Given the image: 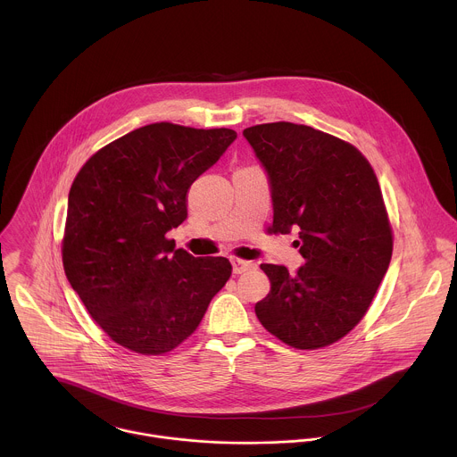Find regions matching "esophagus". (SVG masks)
<instances>
[{"label": "esophagus", "instance_id": "esophagus-1", "mask_svg": "<svg viewBox=\"0 0 457 457\" xmlns=\"http://www.w3.org/2000/svg\"><path fill=\"white\" fill-rule=\"evenodd\" d=\"M255 263L252 261H243V259H232V270L234 274H243L250 269H253Z\"/></svg>", "mask_w": 457, "mask_h": 457}]
</instances>
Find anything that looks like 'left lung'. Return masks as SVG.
<instances>
[{
    "label": "left lung",
    "mask_w": 457,
    "mask_h": 457,
    "mask_svg": "<svg viewBox=\"0 0 457 457\" xmlns=\"http://www.w3.org/2000/svg\"><path fill=\"white\" fill-rule=\"evenodd\" d=\"M267 172L274 234L299 230L304 265L262 263L270 292L255 313L283 343L315 350L366 315L392 257V230L370 162L352 144L306 125L243 131Z\"/></svg>",
    "instance_id": "1"
}]
</instances>
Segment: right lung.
<instances>
[{"instance_id": "obj_1", "label": "right lung", "mask_w": 457, "mask_h": 457, "mask_svg": "<svg viewBox=\"0 0 457 457\" xmlns=\"http://www.w3.org/2000/svg\"><path fill=\"white\" fill-rule=\"evenodd\" d=\"M237 138L230 129L153 123L95 153L75 176L63 267L112 341L160 355L195 330L232 274L225 257H194L165 234L187 216V194Z\"/></svg>"}]
</instances>
